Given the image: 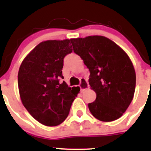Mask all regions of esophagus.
Here are the masks:
<instances>
[{
    "label": "esophagus",
    "instance_id": "obj_1",
    "mask_svg": "<svg viewBox=\"0 0 151 151\" xmlns=\"http://www.w3.org/2000/svg\"><path fill=\"white\" fill-rule=\"evenodd\" d=\"M88 87H89V85H88V82L85 80H84V79H82L81 82H80V88L81 91H84L85 89H87V88H88Z\"/></svg>",
    "mask_w": 151,
    "mask_h": 151
}]
</instances>
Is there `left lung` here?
Instances as JSON below:
<instances>
[{
	"instance_id": "8db88e82",
	"label": "left lung",
	"mask_w": 151,
	"mask_h": 151,
	"mask_svg": "<svg viewBox=\"0 0 151 151\" xmlns=\"http://www.w3.org/2000/svg\"><path fill=\"white\" fill-rule=\"evenodd\" d=\"M74 53L89 69L90 86L96 99L90 112L101 121L118 119L133 99L136 74L128 55L110 39L101 36L71 40Z\"/></svg>"
}]
</instances>
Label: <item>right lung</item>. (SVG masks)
Returning a JSON list of instances; mask_svg holds the SVG:
<instances>
[{"label":"right lung","mask_w":151,"mask_h":151,"mask_svg":"<svg viewBox=\"0 0 151 151\" xmlns=\"http://www.w3.org/2000/svg\"><path fill=\"white\" fill-rule=\"evenodd\" d=\"M71 39L41 42L25 57L18 72L21 101L37 121L55 126L65 121L80 88L64 81L63 59L72 52ZM78 90H76V88Z\"/></svg>","instance_id":"1"}]
</instances>
